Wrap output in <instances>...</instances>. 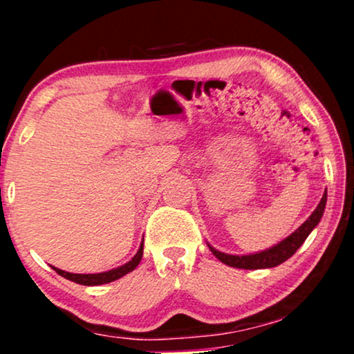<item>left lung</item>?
Returning a JSON list of instances; mask_svg holds the SVG:
<instances>
[{
	"instance_id": "1",
	"label": "left lung",
	"mask_w": 354,
	"mask_h": 354,
	"mask_svg": "<svg viewBox=\"0 0 354 354\" xmlns=\"http://www.w3.org/2000/svg\"><path fill=\"white\" fill-rule=\"evenodd\" d=\"M327 203V192L324 193L321 203H319L316 209L311 216L308 217V221L304 224L293 232L292 235L287 236L283 241H280L279 245L272 246V248L261 251V253L254 254H246V256H234V254H225L221 253L212 248L209 245L211 253L216 256L221 263H224L230 268L236 269H266V268H275V266L282 264L288 258L297 253V250L304 243V240L308 239V235L311 234V230L319 224L321 217L324 214V209H326Z\"/></svg>"
}]
</instances>
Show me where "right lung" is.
<instances>
[{"instance_id": "add662e5", "label": "right lung", "mask_w": 354, "mask_h": 354, "mask_svg": "<svg viewBox=\"0 0 354 354\" xmlns=\"http://www.w3.org/2000/svg\"><path fill=\"white\" fill-rule=\"evenodd\" d=\"M142 256H143V243L140 245L137 254L133 256L132 261H129L127 264L120 266V268H118V269L108 270V272H100V274H72V272H66V270L56 269V268H53V269H55L57 274L62 275V277L67 279V280H72V282L80 283V285H88V287H90V285H103V283L114 282V280L124 277L125 274L132 272V270L140 264V261H142Z\"/></svg>"}]
</instances>
